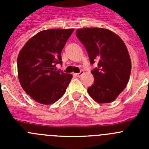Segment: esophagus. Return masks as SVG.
<instances>
[{
	"mask_svg": "<svg viewBox=\"0 0 149 149\" xmlns=\"http://www.w3.org/2000/svg\"><path fill=\"white\" fill-rule=\"evenodd\" d=\"M84 71H81V72H79V73H77V74H75L76 76H77V77H81V75H82L83 74H84Z\"/></svg>",
	"mask_w": 149,
	"mask_h": 149,
	"instance_id": "obj_1",
	"label": "esophagus"
}]
</instances>
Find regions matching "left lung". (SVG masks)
<instances>
[{
    "label": "left lung",
    "instance_id": "1",
    "mask_svg": "<svg viewBox=\"0 0 149 149\" xmlns=\"http://www.w3.org/2000/svg\"><path fill=\"white\" fill-rule=\"evenodd\" d=\"M77 37L84 45L91 64L94 84L88 93L100 104L110 103L125 89L129 81L131 62L127 47L115 33L104 28L77 29Z\"/></svg>",
    "mask_w": 149,
    "mask_h": 149
}]
</instances>
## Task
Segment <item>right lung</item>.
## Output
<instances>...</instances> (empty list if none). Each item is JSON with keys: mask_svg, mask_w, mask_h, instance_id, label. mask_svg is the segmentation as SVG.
<instances>
[{"mask_svg": "<svg viewBox=\"0 0 149 149\" xmlns=\"http://www.w3.org/2000/svg\"><path fill=\"white\" fill-rule=\"evenodd\" d=\"M74 29H50L30 38L17 60L18 76L27 94L42 104L55 103L65 93L71 74L56 71L61 52Z\"/></svg>", "mask_w": 149, "mask_h": 149, "instance_id": "1", "label": "right lung"}]
</instances>
